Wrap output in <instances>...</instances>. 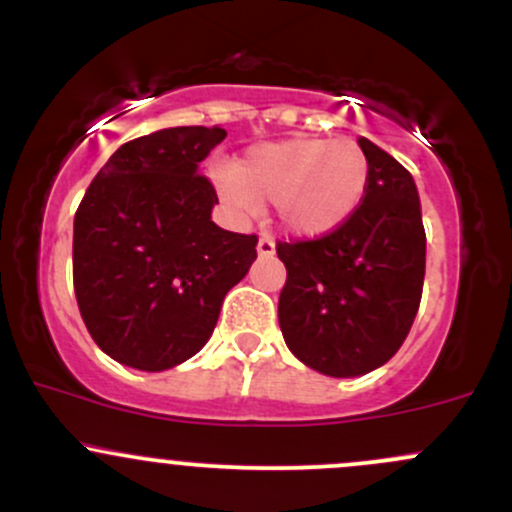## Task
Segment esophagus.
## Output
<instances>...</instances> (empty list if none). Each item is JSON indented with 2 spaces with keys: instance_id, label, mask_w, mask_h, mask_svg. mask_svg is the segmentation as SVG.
<instances>
[{
  "instance_id": "1",
  "label": "esophagus",
  "mask_w": 512,
  "mask_h": 512,
  "mask_svg": "<svg viewBox=\"0 0 512 512\" xmlns=\"http://www.w3.org/2000/svg\"><path fill=\"white\" fill-rule=\"evenodd\" d=\"M274 250H277V247H274V240L269 238V235H262V238L257 240V255L260 257H272Z\"/></svg>"
}]
</instances>
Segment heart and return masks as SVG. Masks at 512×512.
<instances>
[{"mask_svg":"<svg viewBox=\"0 0 512 512\" xmlns=\"http://www.w3.org/2000/svg\"><path fill=\"white\" fill-rule=\"evenodd\" d=\"M369 157L350 138L296 136L252 145L238 165H213L211 182L235 218L272 201L277 226L299 240H320L350 223L369 189Z\"/></svg>","mask_w":512,"mask_h":512,"instance_id":"obj_1","label":"heart"}]
</instances>
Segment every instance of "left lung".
I'll use <instances>...</instances> for the list:
<instances>
[{"label": "left lung", "mask_w": 512, "mask_h": 512, "mask_svg": "<svg viewBox=\"0 0 512 512\" xmlns=\"http://www.w3.org/2000/svg\"><path fill=\"white\" fill-rule=\"evenodd\" d=\"M372 177L355 216L338 233L279 243L286 267L279 328L294 357L325 376L379 369L411 330L425 279V228L411 172L359 138Z\"/></svg>", "instance_id": "left-lung-1"}]
</instances>
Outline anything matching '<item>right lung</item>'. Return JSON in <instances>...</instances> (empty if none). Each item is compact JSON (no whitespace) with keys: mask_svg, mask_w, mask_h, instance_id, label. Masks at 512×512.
I'll return each mask as SVG.
<instances>
[{"mask_svg":"<svg viewBox=\"0 0 512 512\" xmlns=\"http://www.w3.org/2000/svg\"><path fill=\"white\" fill-rule=\"evenodd\" d=\"M221 126L128 140L75 213L72 279L89 335L116 362L165 372L211 338L223 299L257 260L255 235L211 221L218 196L199 162Z\"/></svg>","mask_w":512,"mask_h":512,"instance_id":"obj_1","label":"right lung"}]
</instances>
